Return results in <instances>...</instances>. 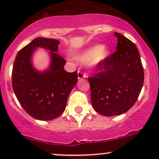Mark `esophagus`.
Wrapping results in <instances>:
<instances>
[{
  "label": "esophagus",
  "mask_w": 159,
  "mask_h": 159,
  "mask_svg": "<svg viewBox=\"0 0 159 159\" xmlns=\"http://www.w3.org/2000/svg\"><path fill=\"white\" fill-rule=\"evenodd\" d=\"M86 74L84 73V72H82V71H80V70H78V79H83V78H86Z\"/></svg>",
  "instance_id": "esophagus-1"
}]
</instances>
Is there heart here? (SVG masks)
Returning a JSON list of instances; mask_svg holds the SVG:
<instances>
[{"instance_id":"1","label":"heart","mask_w":159,"mask_h":159,"mask_svg":"<svg viewBox=\"0 0 159 159\" xmlns=\"http://www.w3.org/2000/svg\"><path fill=\"white\" fill-rule=\"evenodd\" d=\"M109 52L107 48L101 45H95L87 48L83 52L78 53L76 55V59L81 62L90 61L93 65L102 62L108 56Z\"/></svg>"}]
</instances>
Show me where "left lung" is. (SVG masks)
<instances>
[{
	"mask_svg": "<svg viewBox=\"0 0 159 159\" xmlns=\"http://www.w3.org/2000/svg\"><path fill=\"white\" fill-rule=\"evenodd\" d=\"M116 50L96 66L88 78L91 102L105 116L126 112L136 102L143 84V65L136 45L119 33Z\"/></svg>",
	"mask_w": 159,
	"mask_h": 159,
	"instance_id": "1",
	"label": "left lung"
}]
</instances>
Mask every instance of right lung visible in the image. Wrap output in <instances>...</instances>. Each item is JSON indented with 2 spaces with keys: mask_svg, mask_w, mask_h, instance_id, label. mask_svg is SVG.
Returning a JSON list of instances; mask_svg holds the SVG:
<instances>
[{
  "mask_svg": "<svg viewBox=\"0 0 159 159\" xmlns=\"http://www.w3.org/2000/svg\"><path fill=\"white\" fill-rule=\"evenodd\" d=\"M60 42L39 37L18 52L12 72V85L18 101L34 119L52 120L63 114L67 98L77 83V72L64 69L66 61L58 54ZM51 50L52 63L48 70L37 72L31 64L36 48Z\"/></svg>",
  "mask_w": 159,
  "mask_h": 159,
  "instance_id": "1",
  "label": "right lung"
}]
</instances>
